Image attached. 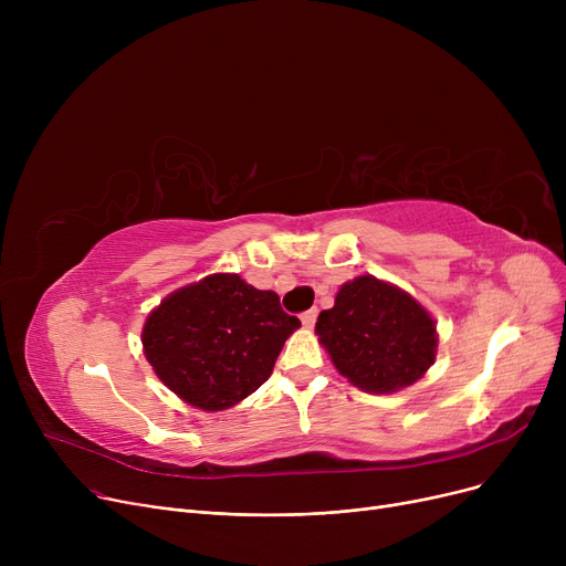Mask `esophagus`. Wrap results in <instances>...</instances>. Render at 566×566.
<instances>
[{"instance_id":"34e87169","label":"esophagus","mask_w":566,"mask_h":566,"mask_svg":"<svg viewBox=\"0 0 566 566\" xmlns=\"http://www.w3.org/2000/svg\"><path fill=\"white\" fill-rule=\"evenodd\" d=\"M316 316H318V312H316V310H310V312H305V314L301 316V321H303V325H305V328H314V323H316Z\"/></svg>"}]
</instances>
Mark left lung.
I'll return each mask as SVG.
<instances>
[{
	"instance_id": "1",
	"label": "left lung",
	"mask_w": 566,
	"mask_h": 566,
	"mask_svg": "<svg viewBox=\"0 0 566 566\" xmlns=\"http://www.w3.org/2000/svg\"><path fill=\"white\" fill-rule=\"evenodd\" d=\"M318 344L335 369L371 395L399 392L436 363L433 316L403 289L360 275L335 295L316 321Z\"/></svg>"
}]
</instances>
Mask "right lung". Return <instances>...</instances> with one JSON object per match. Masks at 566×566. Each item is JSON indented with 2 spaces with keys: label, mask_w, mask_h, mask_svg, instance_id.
I'll return each mask as SVG.
<instances>
[{
  "label": "right lung",
  "mask_w": 566,
  "mask_h": 566,
  "mask_svg": "<svg viewBox=\"0 0 566 566\" xmlns=\"http://www.w3.org/2000/svg\"><path fill=\"white\" fill-rule=\"evenodd\" d=\"M298 328L301 321L280 307L275 291L216 273L169 293L146 316L142 346L178 399L216 412L261 388Z\"/></svg>",
  "instance_id": "right-lung-1"
}]
</instances>
